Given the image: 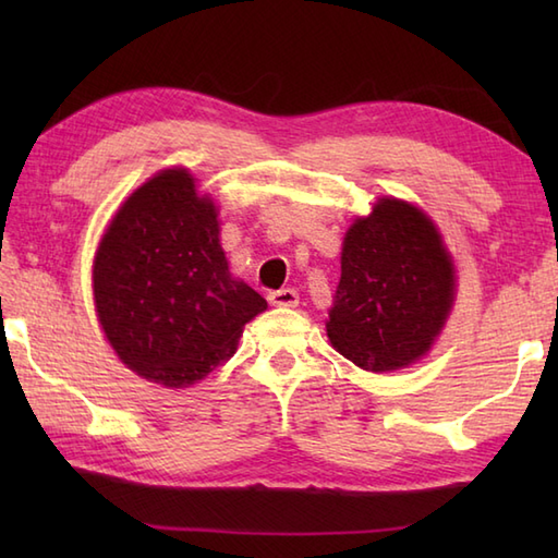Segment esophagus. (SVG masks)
I'll use <instances>...</instances> for the list:
<instances>
[{
  "mask_svg": "<svg viewBox=\"0 0 558 558\" xmlns=\"http://www.w3.org/2000/svg\"><path fill=\"white\" fill-rule=\"evenodd\" d=\"M268 302L272 306H298L300 304V292L292 288H282L276 292H268Z\"/></svg>",
  "mask_w": 558,
  "mask_h": 558,
  "instance_id": "1",
  "label": "esophagus"
}]
</instances>
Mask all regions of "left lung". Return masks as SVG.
Wrapping results in <instances>:
<instances>
[{
  "label": "left lung",
  "instance_id": "8db88e82",
  "mask_svg": "<svg viewBox=\"0 0 558 558\" xmlns=\"http://www.w3.org/2000/svg\"><path fill=\"white\" fill-rule=\"evenodd\" d=\"M328 314L333 348L366 372L405 366L432 348L453 304L456 276L434 222L381 198L345 234Z\"/></svg>",
  "mask_w": 558,
  "mask_h": 558
}]
</instances>
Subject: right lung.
<instances>
[{"mask_svg":"<svg viewBox=\"0 0 558 558\" xmlns=\"http://www.w3.org/2000/svg\"><path fill=\"white\" fill-rule=\"evenodd\" d=\"M213 201L186 170H162L124 201L93 264L100 326L148 381L186 388L236 350L266 300L230 276Z\"/></svg>","mask_w":558,"mask_h":558,"instance_id":"obj_1","label":"right lung"}]
</instances>
